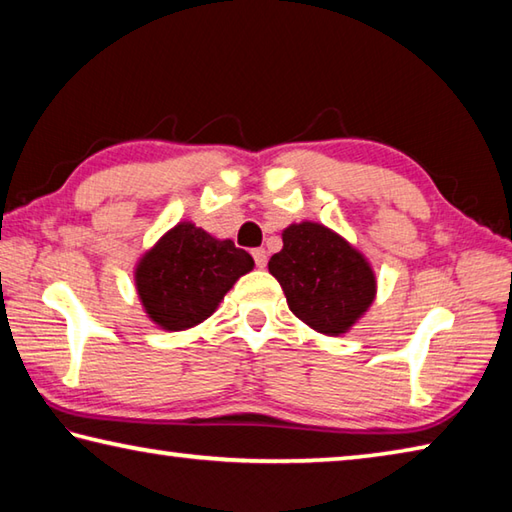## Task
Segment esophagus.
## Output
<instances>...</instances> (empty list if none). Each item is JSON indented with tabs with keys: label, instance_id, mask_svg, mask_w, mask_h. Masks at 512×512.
<instances>
[{
	"label": "esophagus",
	"instance_id": "1",
	"mask_svg": "<svg viewBox=\"0 0 512 512\" xmlns=\"http://www.w3.org/2000/svg\"><path fill=\"white\" fill-rule=\"evenodd\" d=\"M251 256H254V263H256V267H265V265H267V251H265L263 247L251 249Z\"/></svg>",
	"mask_w": 512,
	"mask_h": 512
}]
</instances>
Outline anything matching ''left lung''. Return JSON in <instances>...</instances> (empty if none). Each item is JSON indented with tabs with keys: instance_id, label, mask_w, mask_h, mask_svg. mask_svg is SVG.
I'll use <instances>...</instances> for the list:
<instances>
[{
	"instance_id": "left-lung-1",
	"label": "left lung",
	"mask_w": 512,
	"mask_h": 512,
	"mask_svg": "<svg viewBox=\"0 0 512 512\" xmlns=\"http://www.w3.org/2000/svg\"><path fill=\"white\" fill-rule=\"evenodd\" d=\"M290 310L324 335H342L375 299V274L360 251L324 224L301 222L283 231L270 258Z\"/></svg>"
}]
</instances>
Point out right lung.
I'll return each mask as SVG.
<instances>
[{"instance_id": "add662e5", "label": "right lung", "mask_w": 512, "mask_h": 512, "mask_svg": "<svg viewBox=\"0 0 512 512\" xmlns=\"http://www.w3.org/2000/svg\"><path fill=\"white\" fill-rule=\"evenodd\" d=\"M254 258L231 240H218L191 222L170 229L134 272L148 317L164 330H184L211 317Z\"/></svg>"}]
</instances>
